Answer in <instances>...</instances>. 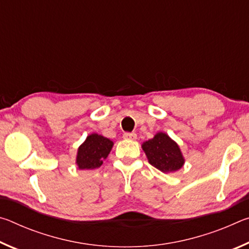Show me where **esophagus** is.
Instances as JSON below:
<instances>
[{"mask_svg": "<svg viewBox=\"0 0 249 249\" xmlns=\"http://www.w3.org/2000/svg\"><path fill=\"white\" fill-rule=\"evenodd\" d=\"M123 137L125 138V140H129V141H136L137 138V135L135 133H125L123 135Z\"/></svg>", "mask_w": 249, "mask_h": 249, "instance_id": "esophagus-1", "label": "esophagus"}]
</instances>
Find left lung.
<instances>
[{
  "instance_id": "1",
  "label": "left lung",
  "mask_w": 249,
  "mask_h": 249,
  "mask_svg": "<svg viewBox=\"0 0 249 249\" xmlns=\"http://www.w3.org/2000/svg\"><path fill=\"white\" fill-rule=\"evenodd\" d=\"M142 148L150 165L163 174L178 171L184 165L179 145L166 133L158 132L151 140L142 142Z\"/></svg>"
}]
</instances>
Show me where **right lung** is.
Returning a JSON list of instances; mask_svg holds the SVG:
<instances>
[{"mask_svg": "<svg viewBox=\"0 0 249 249\" xmlns=\"http://www.w3.org/2000/svg\"><path fill=\"white\" fill-rule=\"evenodd\" d=\"M113 145L114 142L102 135L96 133L88 135L77 151L75 163L79 169L92 170L102 166L103 160L111 153Z\"/></svg>", "mask_w": 249, "mask_h": 249, "instance_id": "add662e5", "label": "right lung"}]
</instances>
